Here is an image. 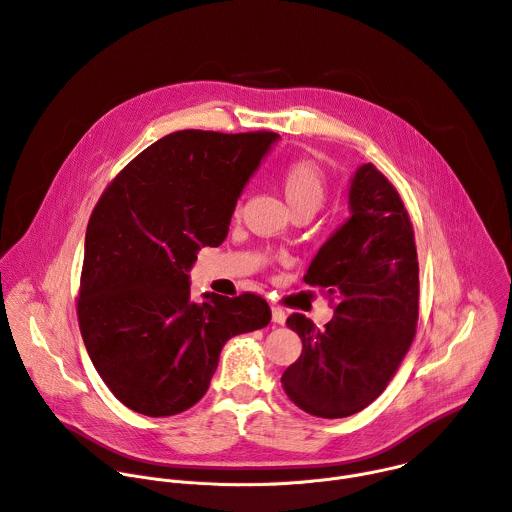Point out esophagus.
<instances>
[{
	"label": "esophagus",
	"instance_id": "esophagus-1",
	"mask_svg": "<svg viewBox=\"0 0 512 512\" xmlns=\"http://www.w3.org/2000/svg\"><path fill=\"white\" fill-rule=\"evenodd\" d=\"M271 318H273V322H275V324H285L287 314H285L279 306H273V308H271Z\"/></svg>",
	"mask_w": 512,
	"mask_h": 512
}]
</instances>
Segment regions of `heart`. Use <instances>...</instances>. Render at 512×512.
<instances>
[{
	"label": "heart",
	"mask_w": 512,
	"mask_h": 512,
	"mask_svg": "<svg viewBox=\"0 0 512 512\" xmlns=\"http://www.w3.org/2000/svg\"><path fill=\"white\" fill-rule=\"evenodd\" d=\"M281 190L294 212H316L326 200V176L312 160H291L281 170Z\"/></svg>",
	"instance_id": "b5f03b06"
}]
</instances>
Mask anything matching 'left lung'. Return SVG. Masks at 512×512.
<instances>
[{
  "label": "left lung",
  "mask_w": 512,
  "mask_h": 512,
  "mask_svg": "<svg viewBox=\"0 0 512 512\" xmlns=\"http://www.w3.org/2000/svg\"><path fill=\"white\" fill-rule=\"evenodd\" d=\"M348 202L352 216L304 275L336 300L334 318L324 330L302 314L287 318L302 338V356L281 377L291 401L326 419L358 413L387 389L419 318L415 235L399 192L364 164L350 182Z\"/></svg>",
  "instance_id": "obj_1"
}]
</instances>
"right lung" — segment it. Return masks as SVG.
I'll return each mask as SVG.
<instances>
[{"mask_svg": "<svg viewBox=\"0 0 512 512\" xmlns=\"http://www.w3.org/2000/svg\"><path fill=\"white\" fill-rule=\"evenodd\" d=\"M273 131H174L133 158L89 218L77 316L109 391L135 413L168 417L208 391L229 338L265 328L257 294L190 298L200 247H218Z\"/></svg>", "mask_w": 512, "mask_h": 512, "instance_id": "right-lung-1", "label": "right lung"}]
</instances>
